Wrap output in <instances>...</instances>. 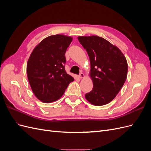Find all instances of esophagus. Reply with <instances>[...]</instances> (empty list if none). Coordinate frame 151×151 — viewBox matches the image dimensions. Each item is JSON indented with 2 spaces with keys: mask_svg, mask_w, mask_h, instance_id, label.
<instances>
[{
  "mask_svg": "<svg viewBox=\"0 0 151 151\" xmlns=\"http://www.w3.org/2000/svg\"><path fill=\"white\" fill-rule=\"evenodd\" d=\"M84 77H85V76L83 73H81L80 75L79 76V77L80 79H83V78H84Z\"/></svg>",
  "mask_w": 151,
  "mask_h": 151,
  "instance_id": "obj_1",
  "label": "esophagus"
}]
</instances>
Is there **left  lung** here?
<instances>
[{
  "mask_svg": "<svg viewBox=\"0 0 151 151\" xmlns=\"http://www.w3.org/2000/svg\"><path fill=\"white\" fill-rule=\"evenodd\" d=\"M89 57V74L93 83L86 99L94 106H103L116 97L127 79L128 64L126 58L115 45L98 36L77 37Z\"/></svg>",
  "mask_w": 151,
  "mask_h": 151,
  "instance_id": "left-lung-1",
  "label": "left lung"
}]
</instances>
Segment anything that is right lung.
<instances>
[{
    "instance_id": "add662e5",
    "label": "right lung",
    "mask_w": 151,
    "mask_h": 151,
    "mask_svg": "<svg viewBox=\"0 0 151 151\" xmlns=\"http://www.w3.org/2000/svg\"><path fill=\"white\" fill-rule=\"evenodd\" d=\"M72 37L48 36L31 52L27 63V76L32 91L40 101L50 103L60 99L74 77L65 70V54Z\"/></svg>"
}]
</instances>
